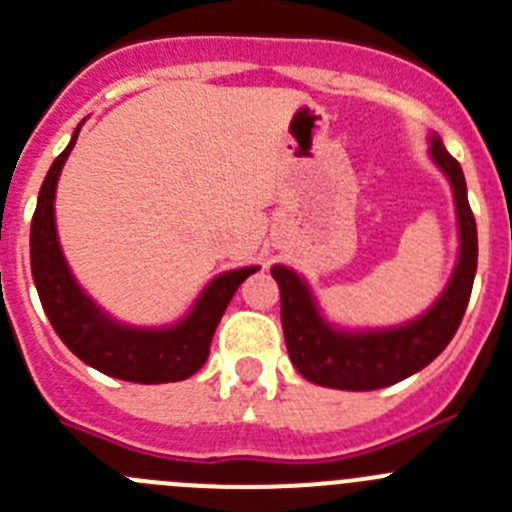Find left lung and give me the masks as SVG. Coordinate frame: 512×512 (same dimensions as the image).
<instances>
[{
	"label": "left lung",
	"mask_w": 512,
	"mask_h": 512,
	"mask_svg": "<svg viewBox=\"0 0 512 512\" xmlns=\"http://www.w3.org/2000/svg\"><path fill=\"white\" fill-rule=\"evenodd\" d=\"M431 158L449 178L459 222V260L439 301L416 321L377 331H342L326 324L306 280L290 267L270 273L280 288V321L290 362L306 380L336 390H377L411 377L434 362L457 334L477 273V224L467 201L462 165L431 137Z\"/></svg>",
	"instance_id": "obj_1"
}]
</instances>
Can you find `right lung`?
Wrapping results in <instances>:
<instances>
[{"mask_svg": "<svg viewBox=\"0 0 512 512\" xmlns=\"http://www.w3.org/2000/svg\"><path fill=\"white\" fill-rule=\"evenodd\" d=\"M78 130L81 124L73 132L66 150L50 165L48 176L40 186L38 209L32 214L30 265L40 303L48 313L55 334L61 336V342L94 370L119 377V380L140 382V385L186 380L204 367L214 331L229 301L239 285L260 267L252 265L242 270H229L211 280L186 319L168 329H135V326H124L109 319L107 313L78 288L58 245V232H55V186H58L63 163L76 145Z\"/></svg>", "mask_w": 512, "mask_h": 512, "instance_id": "add662e5", "label": "right lung"}]
</instances>
